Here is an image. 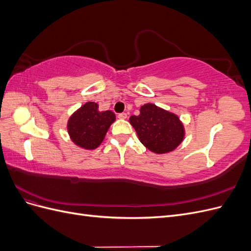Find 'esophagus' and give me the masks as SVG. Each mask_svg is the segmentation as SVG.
<instances>
[{
    "instance_id": "1",
    "label": "esophagus",
    "mask_w": 251,
    "mask_h": 251,
    "mask_svg": "<svg viewBox=\"0 0 251 251\" xmlns=\"http://www.w3.org/2000/svg\"><path fill=\"white\" fill-rule=\"evenodd\" d=\"M119 119H126V117H127V114L126 113H120V114H118V116H117Z\"/></svg>"
}]
</instances>
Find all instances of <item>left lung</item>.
<instances>
[{"mask_svg": "<svg viewBox=\"0 0 251 251\" xmlns=\"http://www.w3.org/2000/svg\"><path fill=\"white\" fill-rule=\"evenodd\" d=\"M140 142L156 154L174 151L184 139V126L176 114L147 103L140 108L138 116H131Z\"/></svg>", "mask_w": 251, "mask_h": 251, "instance_id": "1", "label": "left lung"}]
</instances>
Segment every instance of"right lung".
<instances>
[{
	"label": "right lung",
	"instance_id": "add662e5",
	"mask_svg": "<svg viewBox=\"0 0 251 251\" xmlns=\"http://www.w3.org/2000/svg\"><path fill=\"white\" fill-rule=\"evenodd\" d=\"M115 119V114L112 111L100 112L96 102L89 101L74 112L68 120V133L76 146L94 150L100 146Z\"/></svg>",
	"mask_w": 251,
	"mask_h": 251
}]
</instances>
